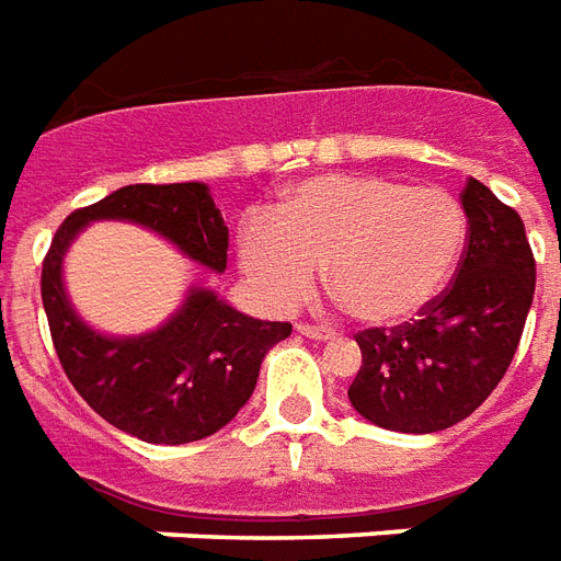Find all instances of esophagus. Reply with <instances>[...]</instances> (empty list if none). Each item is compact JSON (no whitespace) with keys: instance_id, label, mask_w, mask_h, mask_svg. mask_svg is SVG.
Masks as SVG:
<instances>
[{"instance_id":"esophagus-1","label":"esophagus","mask_w":561,"mask_h":561,"mask_svg":"<svg viewBox=\"0 0 561 561\" xmlns=\"http://www.w3.org/2000/svg\"><path fill=\"white\" fill-rule=\"evenodd\" d=\"M297 333L306 335V339H312V342H327V339H333L330 330H323V327H312V323H297Z\"/></svg>"}]
</instances>
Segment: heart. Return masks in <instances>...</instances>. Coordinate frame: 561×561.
Wrapping results in <instances>:
<instances>
[{
	"mask_svg": "<svg viewBox=\"0 0 561 561\" xmlns=\"http://www.w3.org/2000/svg\"><path fill=\"white\" fill-rule=\"evenodd\" d=\"M467 214L439 186L330 172L306 178L270 217L240 228L238 261L270 306H294L321 267L351 318L392 327L425 312L458 270Z\"/></svg>",
	"mask_w": 561,
	"mask_h": 561,
	"instance_id": "b5f03b06",
	"label": "heart"
}]
</instances>
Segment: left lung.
<instances>
[{
	"label": "left lung",
	"mask_w": 561,
	"mask_h": 561,
	"mask_svg": "<svg viewBox=\"0 0 561 561\" xmlns=\"http://www.w3.org/2000/svg\"><path fill=\"white\" fill-rule=\"evenodd\" d=\"M460 205L470 240L455 282L416 321L356 335L363 365L347 389L371 425L434 434L458 425L512 365L535 294L524 219L470 178Z\"/></svg>",
	"instance_id": "obj_1"
}]
</instances>
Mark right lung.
<instances>
[{
    "label": "right lung",
    "mask_w": 561,
    "mask_h": 561,
    "mask_svg": "<svg viewBox=\"0 0 561 561\" xmlns=\"http://www.w3.org/2000/svg\"><path fill=\"white\" fill-rule=\"evenodd\" d=\"M91 222H130L196 261L226 273L228 228L210 186L130 184L73 210L53 238L41 297L65 375L94 413L124 434L181 446L226 428L259 383L264 356L291 323L238 312L210 288L190 285L184 300L148 333H103L82 318L65 288V255Z\"/></svg>",
    "instance_id": "1"
}]
</instances>
